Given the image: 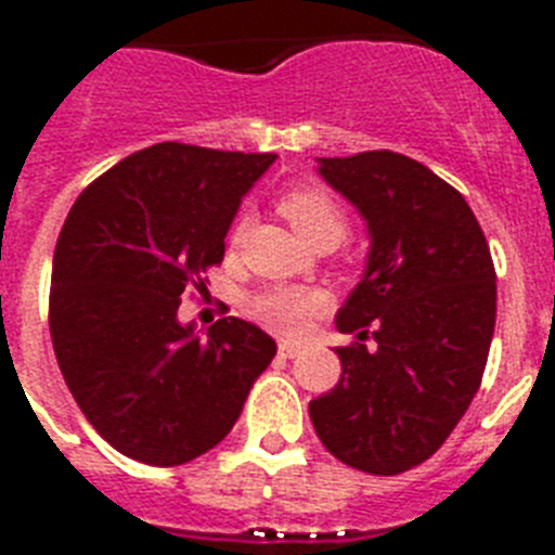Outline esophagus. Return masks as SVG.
I'll return each instance as SVG.
<instances>
[{"label": "esophagus", "mask_w": 555, "mask_h": 555, "mask_svg": "<svg viewBox=\"0 0 555 555\" xmlns=\"http://www.w3.org/2000/svg\"><path fill=\"white\" fill-rule=\"evenodd\" d=\"M297 352H300V345H294V341H281L278 345V356L281 358H294Z\"/></svg>", "instance_id": "obj_1"}]
</instances>
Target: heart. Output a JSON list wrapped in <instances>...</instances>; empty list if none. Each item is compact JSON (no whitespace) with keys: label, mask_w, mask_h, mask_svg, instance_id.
Returning a JSON list of instances; mask_svg holds the SVG:
<instances>
[{"label":"heart","mask_w":555,"mask_h":555,"mask_svg":"<svg viewBox=\"0 0 555 555\" xmlns=\"http://www.w3.org/2000/svg\"><path fill=\"white\" fill-rule=\"evenodd\" d=\"M278 210H281L283 219L292 224L294 233L300 235L306 244L320 242V238H336V242H341V235L347 233L345 208L325 189H313V185L292 189L281 197ZM238 235H242V224L233 230V238H238ZM320 294L306 292V288L281 286L258 294L249 302V313L278 333H300L306 327L308 317L320 311Z\"/></svg>","instance_id":"1"}]
</instances>
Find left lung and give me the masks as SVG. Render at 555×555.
I'll use <instances>...</instances> for the list:
<instances>
[{
	"instance_id": "obj_1",
	"label": "left lung",
	"mask_w": 555,
	"mask_h": 555,
	"mask_svg": "<svg viewBox=\"0 0 555 555\" xmlns=\"http://www.w3.org/2000/svg\"><path fill=\"white\" fill-rule=\"evenodd\" d=\"M317 164L366 222L370 253L336 317L356 341L336 347L341 377L308 414L338 461L400 475L442 448L478 391L498 311L492 255L467 199L420 160L375 150Z\"/></svg>"
}]
</instances>
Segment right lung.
<instances>
[{
    "label": "right lung",
    "mask_w": 555,
    "mask_h": 555,
    "mask_svg": "<svg viewBox=\"0 0 555 555\" xmlns=\"http://www.w3.org/2000/svg\"><path fill=\"white\" fill-rule=\"evenodd\" d=\"M274 158L164 141L119 160L68 210L52 261V347L86 420L119 453L152 467L208 453L274 358V338L253 322L224 317L199 336L178 317Z\"/></svg>",
    "instance_id": "right-lung-1"
}]
</instances>
